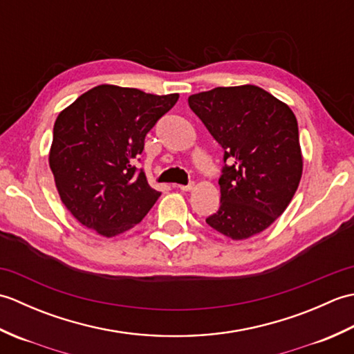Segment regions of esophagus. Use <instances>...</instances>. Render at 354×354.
<instances>
[{
  "label": "esophagus",
  "mask_w": 354,
  "mask_h": 354,
  "mask_svg": "<svg viewBox=\"0 0 354 354\" xmlns=\"http://www.w3.org/2000/svg\"><path fill=\"white\" fill-rule=\"evenodd\" d=\"M176 187H178V189L181 190V192H192V190L194 189V184H189V185H181V184H179V185H176Z\"/></svg>",
  "instance_id": "obj_1"
}]
</instances>
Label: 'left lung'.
Returning a JSON list of instances; mask_svg holds the SVG:
<instances>
[{
    "mask_svg": "<svg viewBox=\"0 0 354 354\" xmlns=\"http://www.w3.org/2000/svg\"><path fill=\"white\" fill-rule=\"evenodd\" d=\"M189 104L223 149L221 207L207 217L232 240L270 227L295 194L303 175L295 114L255 85L219 86L189 97Z\"/></svg>",
    "mask_w": 354,
    "mask_h": 354,
    "instance_id": "left-lung-1",
    "label": "left lung"
}]
</instances>
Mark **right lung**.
<instances>
[{"mask_svg": "<svg viewBox=\"0 0 354 354\" xmlns=\"http://www.w3.org/2000/svg\"><path fill=\"white\" fill-rule=\"evenodd\" d=\"M179 99L137 88L99 85L57 115L48 153L62 204L88 230L115 237L133 228L160 192L133 161L146 133Z\"/></svg>", "mask_w": 354, "mask_h": 354, "instance_id": "obj_1", "label": "right lung"}]
</instances>
